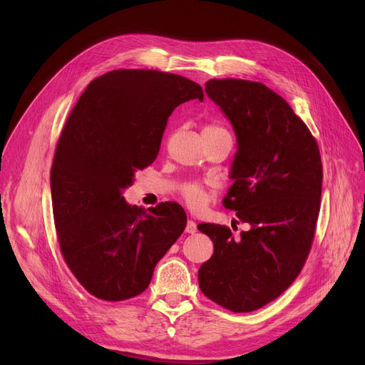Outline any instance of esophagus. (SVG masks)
I'll list each match as a JSON object with an SVG mask.
<instances>
[{"mask_svg": "<svg viewBox=\"0 0 365 365\" xmlns=\"http://www.w3.org/2000/svg\"><path fill=\"white\" fill-rule=\"evenodd\" d=\"M185 231L187 232V234H195L198 229H197V223L194 222V220H187V223H186V229Z\"/></svg>", "mask_w": 365, "mask_h": 365, "instance_id": "obj_1", "label": "esophagus"}]
</instances>
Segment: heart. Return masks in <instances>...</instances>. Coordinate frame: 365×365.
I'll return each mask as SVG.
<instances>
[{"label": "heart", "instance_id": "heart-1", "mask_svg": "<svg viewBox=\"0 0 365 365\" xmlns=\"http://www.w3.org/2000/svg\"><path fill=\"white\" fill-rule=\"evenodd\" d=\"M204 130H217V127L207 125ZM183 197L187 204L194 208H200L205 202V192L200 185H187L183 187Z\"/></svg>", "mask_w": 365, "mask_h": 365}]
</instances>
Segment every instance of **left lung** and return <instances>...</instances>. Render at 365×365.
I'll return each instance as SVG.
<instances>
[{
    "label": "left lung",
    "instance_id": "1",
    "mask_svg": "<svg viewBox=\"0 0 365 365\" xmlns=\"http://www.w3.org/2000/svg\"><path fill=\"white\" fill-rule=\"evenodd\" d=\"M205 93L237 138L223 205L248 229L235 238L225 225H198L215 244L198 282L223 308L252 312L289 289L308 257L319 213V149L290 105L262 83L210 80Z\"/></svg>",
    "mask_w": 365,
    "mask_h": 365
}]
</instances>
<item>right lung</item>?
<instances>
[{"label": "right lung", "instance_id": "obj_1", "mask_svg": "<svg viewBox=\"0 0 365 365\" xmlns=\"http://www.w3.org/2000/svg\"><path fill=\"white\" fill-rule=\"evenodd\" d=\"M194 99L202 102L201 86L180 75L120 69L93 80L73 106L51 167L53 215L66 264L93 296L143 293L185 231L179 204L146 213L123 192L155 161L171 112Z\"/></svg>", "mask_w": 365, "mask_h": 365}]
</instances>
